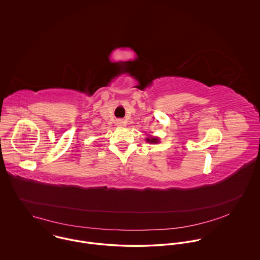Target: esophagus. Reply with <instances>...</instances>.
Masks as SVG:
<instances>
[{"label": "esophagus", "mask_w": 260, "mask_h": 260, "mask_svg": "<svg viewBox=\"0 0 260 260\" xmlns=\"http://www.w3.org/2000/svg\"><path fill=\"white\" fill-rule=\"evenodd\" d=\"M116 125H117V126H119V127H122V126H124V125H125V122H124V121H122V120H118V121H117V123H116Z\"/></svg>", "instance_id": "esophagus-1"}]
</instances>
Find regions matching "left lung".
<instances>
[{"instance_id":"obj_1","label":"left lung","mask_w":260,"mask_h":260,"mask_svg":"<svg viewBox=\"0 0 260 260\" xmlns=\"http://www.w3.org/2000/svg\"><path fill=\"white\" fill-rule=\"evenodd\" d=\"M146 141H147L148 143L157 144V143H159V138H158V137H152V136H149L148 138H146Z\"/></svg>"}]
</instances>
